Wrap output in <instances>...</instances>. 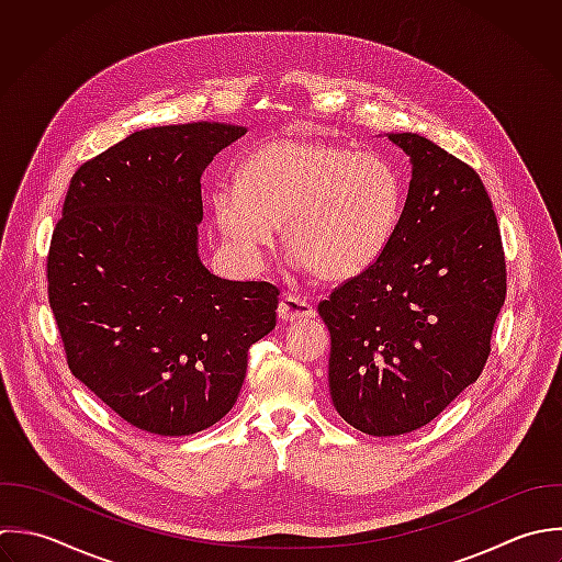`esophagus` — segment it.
Instances as JSON below:
<instances>
[{
    "label": "esophagus",
    "mask_w": 562,
    "mask_h": 562,
    "mask_svg": "<svg viewBox=\"0 0 562 562\" xmlns=\"http://www.w3.org/2000/svg\"><path fill=\"white\" fill-rule=\"evenodd\" d=\"M278 315L282 322H297V319H311L315 317V308L302 300L300 295H284L278 306Z\"/></svg>",
    "instance_id": "obj_1"
}]
</instances>
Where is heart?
I'll list each match as a JSON object with an SVG mask.
<instances>
[{"instance_id":"1","label":"heart","mask_w":562,"mask_h":562,"mask_svg":"<svg viewBox=\"0 0 562 562\" xmlns=\"http://www.w3.org/2000/svg\"><path fill=\"white\" fill-rule=\"evenodd\" d=\"M223 236L247 258L284 243L315 278L348 280L385 249L401 212V183L374 153L284 137L247 155L232 188L210 199Z\"/></svg>"}]
</instances>
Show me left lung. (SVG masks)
<instances>
[{"mask_svg":"<svg viewBox=\"0 0 562 562\" xmlns=\"http://www.w3.org/2000/svg\"><path fill=\"white\" fill-rule=\"evenodd\" d=\"M390 139L414 166L405 210L381 256L317 306L333 405L376 438L429 425L480 379L508 278L477 170L423 135Z\"/></svg>","mask_w":562,"mask_h":562,"instance_id":"1","label":"left lung"}]
</instances>
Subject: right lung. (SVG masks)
<instances>
[{
	"label": "right lung",
	"mask_w": 562,
	"mask_h": 562,
	"mask_svg": "<svg viewBox=\"0 0 562 562\" xmlns=\"http://www.w3.org/2000/svg\"><path fill=\"white\" fill-rule=\"evenodd\" d=\"M245 126L135 131L71 177L47 297L71 374L128 425L192 436L236 403L280 289L212 276L196 254L205 166Z\"/></svg>",
	"instance_id": "right-lung-1"
}]
</instances>
